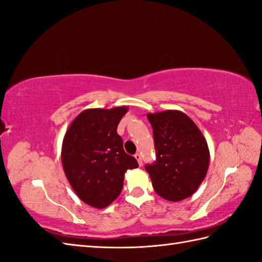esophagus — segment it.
Listing matches in <instances>:
<instances>
[{
	"label": "esophagus",
	"mask_w": 262,
	"mask_h": 262,
	"mask_svg": "<svg viewBox=\"0 0 262 262\" xmlns=\"http://www.w3.org/2000/svg\"><path fill=\"white\" fill-rule=\"evenodd\" d=\"M135 159L137 160L138 165L142 166V164H143V161H142V155H141L140 153H136V154H135Z\"/></svg>",
	"instance_id": "obj_1"
}]
</instances>
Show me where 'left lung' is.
Returning a JSON list of instances; mask_svg holds the SVG:
<instances>
[{"instance_id":"obj_1","label":"left lung","mask_w":262,"mask_h":262,"mask_svg":"<svg viewBox=\"0 0 262 262\" xmlns=\"http://www.w3.org/2000/svg\"><path fill=\"white\" fill-rule=\"evenodd\" d=\"M153 127L157 161L146 171L155 192L180 202L197 191L209 166V148L197 125L179 110L147 114Z\"/></svg>"}]
</instances>
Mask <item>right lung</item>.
Instances as JSON below:
<instances>
[{"label": "right lung", "instance_id": "obj_1", "mask_svg": "<svg viewBox=\"0 0 262 262\" xmlns=\"http://www.w3.org/2000/svg\"><path fill=\"white\" fill-rule=\"evenodd\" d=\"M126 105L83 110L71 122L62 144L65 176L76 196L94 208H104L119 196L125 172L138 168L125 153L117 126Z\"/></svg>", "mask_w": 262, "mask_h": 262}]
</instances>
